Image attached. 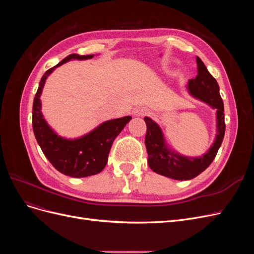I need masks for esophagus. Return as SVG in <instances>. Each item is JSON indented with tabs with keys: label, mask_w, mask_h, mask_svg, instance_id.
Returning a JSON list of instances; mask_svg holds the SVG:
<instances>
[{
	"label": "esophagus",
	"mask_w": 254,
	"mask_h": 254,
	"mask_svg": "<svg viewBox=\"0 0 254 254\" xmlns=\"http://www.w3.org/2000/svg\"><path fill=\"white\" fill-rule=\"evenodd\" d=\"M132 114L134 117H145V115L149 114V110L145 108V107H137V108L132 111Z\"/></svg>",
	"instance_id": "1"
}]
</instances>
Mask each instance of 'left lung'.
I'll list each match as a JSON object with an SVG mask.
<instances>
[{
  "mask_svg": "<svg viewBox=\"0 0 254 254\" xmlns=\"http://www.w3.org/2000/svg\"><path fill=\"white\" fill-rule=\"evenodd\" d=\"M196 61L198 74L194 79L189 80L187 87L189 93L211 106L213 109H216L217 133L207 152L199 158L179 155L168 147L162 130L157 123L147 117L144 118L147 127L145 145L148 153V165L155 173L175 180H190L201 174L216 157L225 136V109L219 94L218 83L207 71L202 60L196 57Z\"/></svg>",
  "mask_w": 254,
  "mask_h": 254,
  "instance_id": "8db88e82",
  "label": "left lung"
}]
</instances>
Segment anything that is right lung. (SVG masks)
<instances>
[{
  "mask_svg": "<svg viewBox=\"0 0 254 254\" xmlns=\"http://www.w3.org/2000/svg\"><path fill=\"white\" fill-rule=\"evenodd\" d=\"M93 56L71 54L58 64L51 67L42 76L34 98L33 129L36 140L52 165L61 174L73 178H83L101 173L108 162L109 151L115 137L131 120V117H124L104 122L91 132L74 140H67L58 135L44 120L40 96L49 75L56 67L72 59L86 60L93 58Z\"/></svg>",
  "mask_w": 254,
  "mask_h": 254,
  "instance_id": "1",
  "label": "right lung"
}]
</instances>
